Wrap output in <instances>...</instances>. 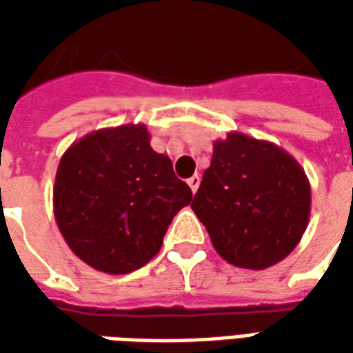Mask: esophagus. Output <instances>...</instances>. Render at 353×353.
<instances>
[{
	"instance_id": "esophagus-1",
	"label": "esophagus",
	"mask_w": 353,
	"mask_h": 353,
	"mask_svg": "<svg viewBox=\"0 0 353 353\" xmlns=\"http://www.w3.org/2000/svg\"><path fill=\"white\" fill-rule=\"evenodd\" d=\"M186 183H188V186H190V190H192V192H196L198 186H200V176H198V174H192Z\"/></svg>"
}]
</instances>
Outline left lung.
<instances>
[{"mask_svg":"<svg viewBox=\"0 0 353 353\" xmlns=\"http://www.w3.org/2000/svg\"><path fill=\"white\" fill-rule=\"evenodd\" d=\"M190 208L222 259L259 271L299 245L310 216V183L279 145L232 131L214 141Z\"/></svg>","mask_w":353,"mask_h":353,"instance_id":"obj_1","label":"left lung"}]
</instances>
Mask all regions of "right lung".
I'll list each match as a JSON object with an SVG mask.
<instances>
[{"instance_id": "1", "label": "right lung", "mask_w": 353, "mask_h": 353, "mask_svg": "<svg viewBox=\"0 0 353 353\" xmlns=\"http://www.w3.org/2000/svg\"><path fill=\"white\" fill-rule=\"evenodd\" d=\"M143 123L92 131L62 155L52 208L64 241L90 267L125 275L155 257L176 212L192 202Z\"/></svg>"}]
</instances>
